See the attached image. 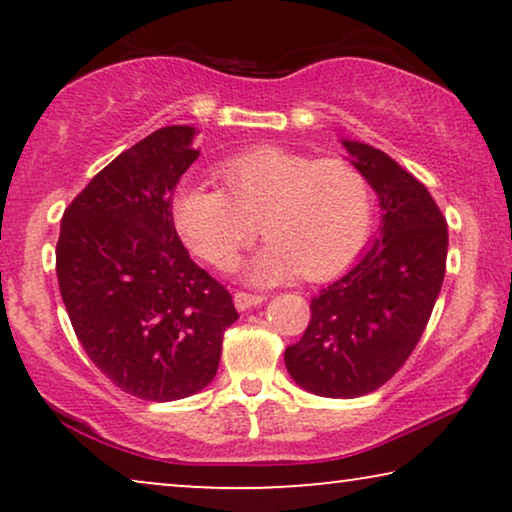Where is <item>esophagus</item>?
<instances>
[{"label": "esophagus", "mask_w": 512, "mask_h": 512, "mask_svg": "<svg viewBox=\"0 0 512 512\" xmlns=\"http://www.w3.org/2000/svg\"><path fill=\"white\" fill-rule=\"evenodd\" d=\"M233 298H235V307L240 312L249 310V307H254V305H261L265 300L263 296H258V293H247V291H237Z\"/></svg>", "instance_id": "obj_1"}]
</instances>
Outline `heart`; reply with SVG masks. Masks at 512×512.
I'll use <instances>...</instances> for the list:
<instances>
[{
    "label": "heart",
    "instance_id": "b5f03b06",
    "mask_svg": "<svg viewBox=\"0 0 512 512\" xmlns=\"http://www.w3.org/2000/svg\"><path fill=\"white\" fill-rule=\"evenodd\" d=\"M221 188L184 186L172 202L181 240L202 261L233 268L261 233L270 237L249 265L258 284L303 272L328 277L352 263L373 223V188L347 158L258 146L216 167Z\"/></svg>",
    "mask_w": 512,
    "mask_h": 512
}]
</instances>
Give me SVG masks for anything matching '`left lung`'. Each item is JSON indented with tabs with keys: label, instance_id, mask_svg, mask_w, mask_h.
<instances>
[{
	"label": "left lung",
	"instance_id": "8db88e82",
	"mask_svg": "<svg viewBox=\"0 0 512 512\" xmlns=\"http://www.w3.org/2000/svg\"><path fill=\"white\" fill-rule=\"evenodd\" d=\"M382 207L373 247L312 298L310 324L284 363L317 396L356 398L380 389L417 347L443 286L447 221L424 184L387 153L342 142Z\"/></svg>",
	"mask_w": 512,
	"mask_h": 512
}]
</instances>
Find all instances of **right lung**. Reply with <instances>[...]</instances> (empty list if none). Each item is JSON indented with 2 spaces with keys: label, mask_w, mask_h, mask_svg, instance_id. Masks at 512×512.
<instances>
[{
  "label": "right lung",
  "mask_w": 512,
  "mask_h": 512,
  "mask_svg": "<svg viewBox=\"0 0 512 512\" xmlns=\"http://www.w3.org/2000/svg\"><path fill=\"white\" fill-rule=\"evenodd\" d=\"M191 125L160 128L90 179L62 214L55 270L74 333L125 394L179 401L214 380L240 317L188 256L172 193L193 160Z\"/></svg>",
  "instance_id": "1"
}]
</instances>
